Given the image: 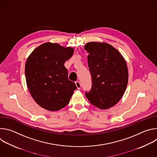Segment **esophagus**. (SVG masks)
Here are the masks:
<instances>
[{"label": "esophagus", "mask_w": 157, "mask_h": 157, "mask_svg": "<svg viewBox=\"0 0 157 157\" xmlns=\"http://www.w3.org/2000/svg\"><path fill=\"white\" fill-rule=\"evenodd\" d=\"M75 84H76V85L77 88H78V89H81V85L80 82H79V81H76Z\"/></svg>", "instance_id": "1"}]
</instances>
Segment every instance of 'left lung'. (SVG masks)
<instances>
[{"label": "left lung", "instance_id": "8db88e82", "mask_svg": "<svg viewBox=\"0 0 157 157\" xmlns=\"http://www.w3.org/2000/svg\"><path fill=\"white\" fill-rule=\"evenodd\" d=\"M89 53L88 67L92 86L85 96L91 104L101 109L116 105L128 83V70L121 54L105 43L89 42L84 46Z\"/></svg>", "mask_w": 157, "mask_h": 157}]
</instances>
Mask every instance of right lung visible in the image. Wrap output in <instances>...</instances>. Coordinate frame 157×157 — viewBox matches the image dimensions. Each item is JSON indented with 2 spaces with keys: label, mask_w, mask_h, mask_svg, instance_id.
Segmentation results:
<instances>
[{
  "label": "right lung",
  "mask_w": 157,
  "mask_h": 157,
  "mask_svg": "<svg viewBox=\"0 0 157 157\" xmlns=\"http://www.w3.org/2000/svg\"><path fill=\"white\" fill-rule=\"evenodd\" d=\"M73 52V48L45 43L33 50L28 58L25 69L27 87L41 107L56 111L69 103L76 86L69 80L64 64Z\"/></svg>",
  "instance_id": "1"
}]
</instances>
